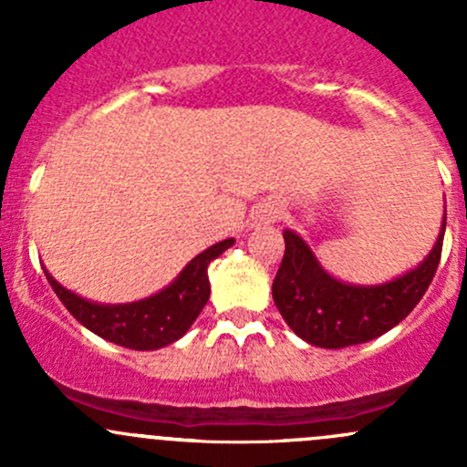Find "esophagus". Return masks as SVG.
I'll use <instances>...</instances> for the list:
<instances>
[{
  "label": "esophagus",
  "instance_id": "34e87169",
  "mask_svg": "<svg viewBox=\"0 0 467 467\" xmlns=\"http://www.w3.org/2000/svg\"><path fill=\"white\" fill-rule=\"evenodd\" d=\"M277 216H280V212H277V207L273 203H266V201H264V203H257L251 210V228L275 223Z\"/></svg>",
  "mask_w": 467,
  "mask_h": 467
}]
</instances>
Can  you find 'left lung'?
<instances>
[{
	"mask_svg": "<svg viewBox=\"0 0 467 467\" xmlns=\"http://www.w3.org/2000/svg\"><path fill=\"white\" fill-rule=\"evenodd\" d=\"M441 233L416 268L381 285H350L327 273L300 234L285 230V257L273 280V303L303 341L338 350L373 341L411 314L434 280L441 262Z\"/></svg>",
	"mask_w": 467,
	"mask_h": 467,
	"instance_id": "left-lung-1",
	"label": "left lung"
}]
</instances>
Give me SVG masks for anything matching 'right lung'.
<instances>
[{
	"label": "right lung",
	"mask_w": 467,
	"mask_h": 467,
	"mask_svg": "<svg viewBox=\"0 0 467 467\" xmlns=\"http://www.w3.org/2000/svg\"><path fill=\"white\" fill-rule=\"evenodd\" d=\"M233 244L234 239H223L210 246L187 264L171 285L135 303H94L65 289L47 268L45 275L65 309L89 332L130 350H158L185 337L192 323L203 312L210 298L207 266Z\"/></svg>",
	"instance_id": "right-lung-1"
}]
</instances>
